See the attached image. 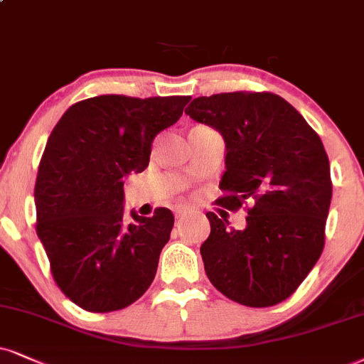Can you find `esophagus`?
Wrapping results in <instances>:
<instances>
[{"label": "esophagus", "instance_id": "1", "mask_svg": "<svg viewBox=\"0 0 364 364\" xmlns=\"http://www.w3.org/2000/svg\"><path fill=\"white\" fill-rule=\"evenodd\" d=\"M187 210H189V208H186V205H178V208L175 209V218H182V216H186Z\"/></svg>", "mask_w": 364, "mask_h": 364}]
</instances>
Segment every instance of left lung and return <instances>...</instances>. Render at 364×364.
<instances>
[{"instance_id":"obj_1","label":"left lung","mask_w":364,"mask_h":364,"mask_svg":"<svg viewBox=\"0 0 364 364\" xmlns=\"http://www.w3.org/2000/svg\"><path fill=\"white\" fill-rule=\"evenodd\" d=\"M186 113L226 141L216 204L248 213L243 231L216 213L205 214L210 235L200 255L208 278L237 304L277 306L299 289L324 250L333 182L319 134L273 92L200 96Z\"/></svg>"}]
</instances>
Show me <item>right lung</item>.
<instances>
[{"mask_svg":"<svg viewBox=\"0 0 364 364\" xmlns=\"http://www.w3.org/2000/svg\"><path fill=\"white\" fill-rule=\"evenodd\" d=\"M189 101L102 94L75 102L52 129L35 182L37 235L58 289L84 311L132 306L154 282L173 214L124 216V175L148 167L155 136Z\"/></svg>","mask_w":364,"mask_h":364,"instance_id":"obj_1","label":"right lung"}]
</instances>
